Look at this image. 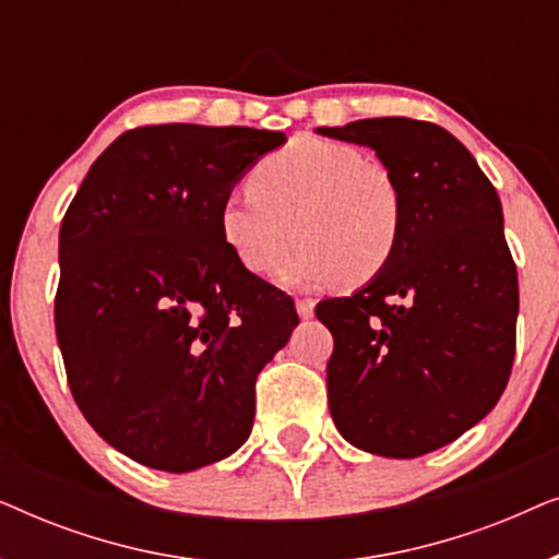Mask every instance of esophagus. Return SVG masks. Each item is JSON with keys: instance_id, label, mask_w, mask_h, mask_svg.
<instances>
[{"instance_id": "1", "label": "esophagus", "mask_w": 559, "mask_h": 559, "mask_svg": "<svg viewBox=\"0 0 559 559\" xmlns=\"http://www.w3.org/2000/svg\"><path fill=\"white\" fill-rule=\"evenodd\" d=\"M297 316H300L302 320H310L312 316H316V302L310 300V297H305V300H297Z\"/></svg>"}]
</instances>
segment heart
I'll use <instances>...</instances> for the list:
<instances>
[{
    "instance_id": "heart-1",
    "label": "heart",
    "mask_w": 559,
    "mask_h": 559,
    "mask_svg": "<svg viewBox=\"0 0 559 559\" xmlns=\"http://www.w3.org/2000/svg\"><path fill=\"white\" fill-rule=\"evenodd\" d=\"M249 193L226 198L218 231L236 262L251 274L277 272L287 287H325L346 277L366 285L392 262L402 234L400 186L361 150L297 140L264 157Z\"/></svg>"
}]
</instances>
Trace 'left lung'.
<instances>
[{"instance_id": "8db88e82", "label": "left lung", "mask_w": 559, "mask_h": 559, "mask_svg": "<svg viewBox=\"0 0 559 559\" xmlns=\"http://www.w3.org/2000/svg\"><path fill=\"white\" fill-rule=\"evenodd\" d=\"M377 152L402 195L386 270L318 302L333 333L328 404L350 445L419 457L496 407L516 348L519 285L491 180L453 134L407 117L318 127Z\"/></svg>"}]
</instances>
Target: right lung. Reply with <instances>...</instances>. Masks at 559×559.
Returning <instances> with one entry per match:
<instances>
[{"label": "right lung", "mask_w": 559, "mask_h": 559, "mask_svg": "<svg viewBox=\"0 0 559 559\" xmlns=\"http://www.w3.org/2000/svg\"><path fill=\"white\" fill-rule=\"evenodd\" d=\"M282 144L251 127L132 129L91 165L60 224L68 384L88 425L147 468L190 473L236 453L257 373L300 323L218 231L236 182Z\"/></svg>", "instance_id": "obj_1"}]
</instances>
